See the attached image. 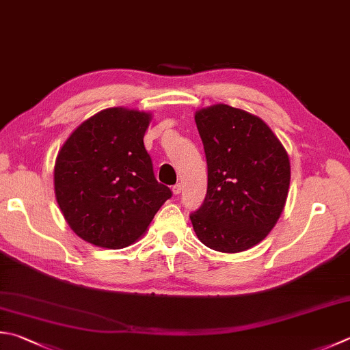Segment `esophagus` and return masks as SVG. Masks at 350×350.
<instances>
[{"label":"esophagus","mask_w":350,"mask_h":350,"mask_svg":"<svg viewBox=\"0 0 350 350\" xmlns=\"http://www.w3.org/2000/svg\"><path fill=\"white\" fill-rule=\"evenodd\" d=\"M172 190H174V193H175V195H180V193L183 192V184H181V183L175 184V186L172 187Z\"/></svg>","instance_id":"34e87169"}]
</instances>
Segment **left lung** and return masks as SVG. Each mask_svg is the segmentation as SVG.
<instances>
[{
	"label": "left lung",
	"instance_id": "obj_1",
	"mask_svg": "<svg viewBox=\"0 0 350 350\" xmlns=\"http://www.w3.org/2000/svg\"><path fill=\"white\" fill-rule=\"evenodd\" d=\"M207 160V193L190 213L196 236L221 253H239L267 237L285 207L289 158L259 117L228 105L198 111Z\"/></svg>",
	"mask_w": 350,
	"mask_h": 350
}]
</instances>
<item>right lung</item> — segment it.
I'll return each mask as SVG.
<instances>
[{"instance_id":"1","label":"right lung","mask_w":350,"mask_h":350,"mask_svg":"<svg viewBox=\"0 0 350 350\" xmlns=\"http://www.w3.org/2000/svg\"><path fill=\"white\" fill-rule=\"evenodd\" d=\"M149 120L140 111L103 109L59 150L57 204L72 232L93 245L118 250L134 243L172 196L157 181L144 148Z\"/></svg>"}]
</instances>
